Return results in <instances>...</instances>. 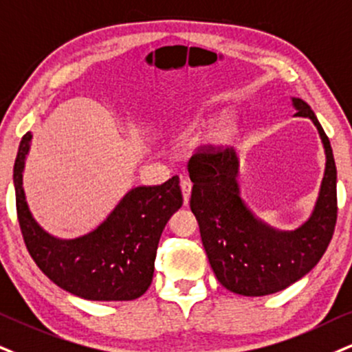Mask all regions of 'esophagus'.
<instances>
[{"label": "esophagus", "mask_w": 352, "mask_h": 352, "mask_svg": "<svg viewBox=\"0 0 352 352\" xmlns=\"http://www.w3.org/2000/svg\"><path fill=\"white\" fill-rule=\"evenodd\" d=\"M190 189H192V183H190L188 177H181V190H183V199H184L186 206H188V204H189Z\"/></svg>", "instance_id": "1"}]
</instances>
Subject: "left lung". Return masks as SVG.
Returning a JSON list of instances; mask_svg holds the SVG:
<instances>
[{
	"mask_svg": "<svg viewBox=\"0 0 352 352\" xmlns=\"http://www.w3.org/2000/svg\"><path fill=\"white\" fill-rule=\"evenodd\" d=\"M297 117H309L322 138L327 166L314 212L296 230H277L254 217L240 197V160L233 148L199 150L188 163L192 181L190 210L196 215L204 250L225 289L246 297L279 292L309 274L322 259L335 232L336 164L315 112L292 98Z\"/></svg>",
	"mask_w": 352,
	"mask_h": 352,
	"instance_id": "obj_1",
	"label": "left lung"
}]
</instances>
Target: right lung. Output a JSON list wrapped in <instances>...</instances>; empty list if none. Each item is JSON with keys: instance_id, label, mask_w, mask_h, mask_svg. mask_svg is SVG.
<instances>
[{"instance_id": "obj_1", "label": "right lung", "mask_w": 352, "mask_h": 352, "mask_svg": "<svg viewBox=\"0 0 352 352\" xmlns=\"http://www.w3.org/2000/svg\"><path fill=\"white\" fill-rule=\"evenodd\" d=\"M30 132L14 162L16 210L29 254L54 284L86 300H133L153 279L156 248L169 217L183 206L179 177L160 186H138L120 199L101 225L63 240L47 233L30 214L23 188Z\"/></svg>"}]
</instances>
